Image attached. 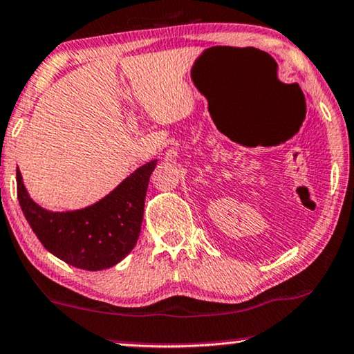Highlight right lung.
Listing matches in <instances>:
<instances>
[{"label":"right lung","mask_w":354,"mask_h":354,"mask_svg":"<svg viewBox=\"0 0 354 354\" xmlns=\"http://www.w3.org/2000/svg\"><path fill=\"white\" fill-rule=\"evenodd\" d=\"M155 167L157 160L147 162L95 204L66 212L37 204L17 168V199L46 251L82 270H105L120 263L138 243L145 194Z\"/></svg>","instance_id":"1"}]
</instances>
